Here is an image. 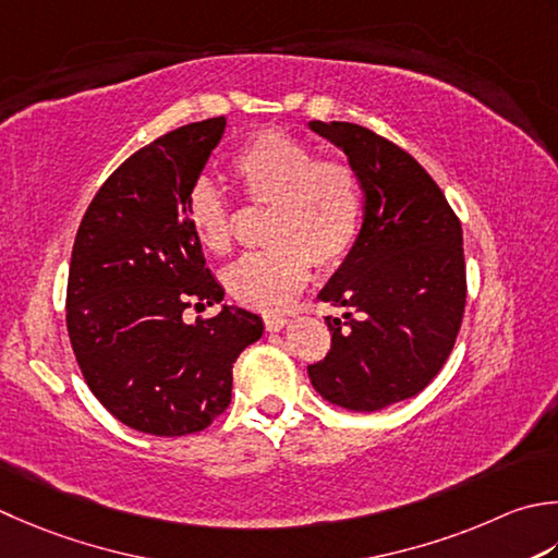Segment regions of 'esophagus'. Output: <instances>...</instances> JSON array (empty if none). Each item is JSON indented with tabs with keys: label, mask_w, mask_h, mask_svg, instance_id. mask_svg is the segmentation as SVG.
Returning a JSON list of instances; mask_svg holds the SVG:
<instances>
[{
	"label": "esophagus",
	"mask_w": 558,
	"mask_h": 558,
	"mask_svg": "<svg viewBox=\"0 0 558 558\" xmlns=\"http://www.w3.org/2000/svg\"><path fill=\"white\" fill-rule=\"evenodd\" d=\"M264 324H266L268 331H280V329H286V326H288V316H282V314H266V316H264Z\"/></svg>",
	"instance_id": "1"
}]
</instances>
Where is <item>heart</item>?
Masks as SVG:
<instances>
[{"label":"heart","mask_w":558,"mask_h":558,"mask_svg":"<svg viewBox=\"0 0 558 558\" xmlns=\"http://www.w3.org/2000/svg\"><path fill=\"white\" fill-rule=\"evenodd\" d=\"M248 203L268 205L266 251L246 254L222 276L244 307L278 312L310 280L312 260L329 268L353 248L363 220V191L351 163L316 159L314 147L278 130H260L229 159ZM185 217L210 254L232 248L229 203L213 181L198 179L185 195Z\"/></svg>","instance_id":"1"}]
</instances>
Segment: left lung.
<instances>
[{"label": "left lung", "instance_id": "obj_1", "mask_svg": "<svg viewBox=\"0 0 558 558\" xmlns=\"http://www.w3.org/2000/svg\"><path fill=\"white\" fill-rule=\"evenodd\" d=\"M310 128L345 151L365 205L353 248L319 292L359 316H326L331 351L307 373L333 407L379 411L416 397L452 353L466 302L462 225L395 142L336 120Z\"/></svg>", "mask_w": 558, "mask_h": 558}]
</instances>
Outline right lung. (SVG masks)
Wrapping results in <instances>:
<instances>
[{"label":"right lung","mask_w":558,"mask_h":558,"mask_svg":"<svg viewBox=\"0 0 558 558\" xmlns=\"http://www.w3.org/2000/svg\"><path fill=\"white\" fill-rule=\"evenodd\" d=\"M227 118L161 135L111 173L74 239L68 331L86 385L133 430L177 438L207 428L232 399V365L264 336L254 312L225 290L185 217V195L220 145Z\"/></svg>","instance_id":"1"}]
</instances>
